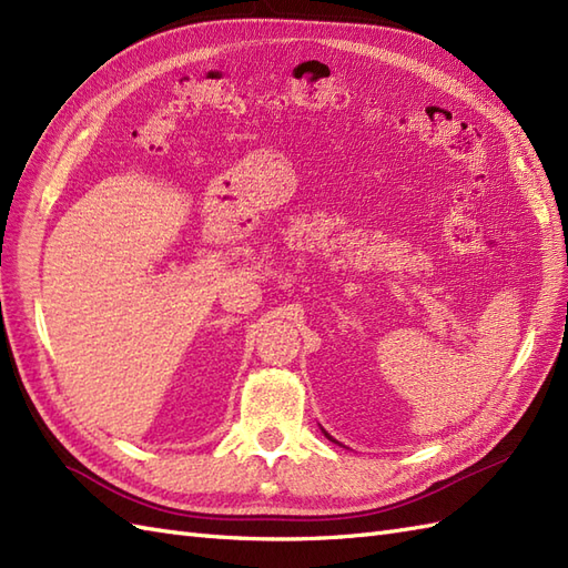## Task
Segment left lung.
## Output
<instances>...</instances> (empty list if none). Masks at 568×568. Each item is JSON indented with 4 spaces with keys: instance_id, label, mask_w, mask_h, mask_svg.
<instances>
[{
    "instance_id": "8db88e82",
    "label": "left lung",
    "mask_w": 568,
    "mask_h": 568,
    "mask_svg": "<svg viewBox=\"0 0 568 568\" xmlns=\"http://www.w3.org/2000/svg\"><path fill=\"white\" fill-rule=\"evenodd\" d=\"M322 432H324V434H326V436H328V432H326V429H322ZM328 439H331V436H328ZM331 442H336V439H331Z\"/></svg>"
}]
</instances>
